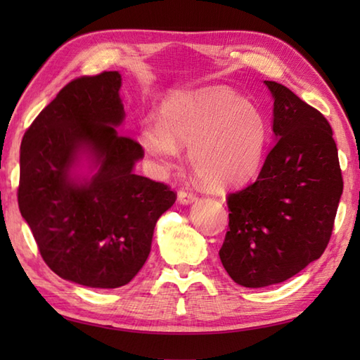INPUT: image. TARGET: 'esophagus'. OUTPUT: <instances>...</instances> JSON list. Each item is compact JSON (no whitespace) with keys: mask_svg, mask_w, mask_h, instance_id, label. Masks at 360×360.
Listing matches in <instances>:
<instances>
[{"mask_svg":"<svg viewBox=\"0 0 360 360\" xmlns=\"http://www.w3.org/2000/svg\"><path fill=\"white\" fill-rule=\"evenodd\" d=\"M196 200H198V198H196L195 193L188 192V190H179L178 201H179L182 205H190V204L196 202Z\"/></svg>","mask_w":360,"mask_h":360,"instance_id":"34e87169","label":"esophagus"}]
</instances>
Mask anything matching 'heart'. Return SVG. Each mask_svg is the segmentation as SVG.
Returning a JSON list of instances; mask_svg holds the SVG:
<instances>
[{"mask_svg": "<svg viewBox=\"0 0 360 360\" xmlns=\"http://www.w3.org/2000/svg\"><path fill=\"white\" fill-rule=\"evenodd\" d=\"M267 125L254 105L226 88L176 91L160 108V122H145L139 143L155 164L172 168L188 147L198 181L210 190L241 186L263 162Z\"/></svg>", "mask_w": 360, "mask_h": 360, "instance_id": "1", "label": "heart"}]
</instances>
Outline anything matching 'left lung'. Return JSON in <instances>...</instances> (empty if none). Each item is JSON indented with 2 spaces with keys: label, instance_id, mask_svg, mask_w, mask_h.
<instances>
[{
  "label": "left lung",
  "instance_id": "obj_1",
  "mask_svg": "<svg viewBox=\"0 0 360 360\" xmlns=\"http://www.w3.org/2000/svg\"><path fill=\"white\" fill-rule=\"evenodd\" d=\"M274 145L257 181L231 193L229 232L219 258L244 288L285 281L328 246L343 192L338 147L328 120L277 82Z\"/></svg>",
  "mask_w": 360,
  "mask_h": 360
}]
</instances>
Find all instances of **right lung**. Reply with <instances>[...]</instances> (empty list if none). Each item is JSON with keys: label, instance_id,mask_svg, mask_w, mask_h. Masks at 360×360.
I'll return each mask as SVG.
<instances>
[{"label": "right lung", "instance_id": "obj_1", "mask_svg": "<svg viewBox=\"0 0 360 360\" xmlns=\"http://www.w3.org/2000/svg\"><path fill=\"white\" fill-rule=\"evenodd\" d=\"M120 86L119 71L72 80L21 142V217L46 264L88 288L131 281L159 217L176 201L165 184L134 173L143 150L117 131L125 120Z\"/></svg>", "mask_w": 360, "mask_h": 360}]
</instances>
